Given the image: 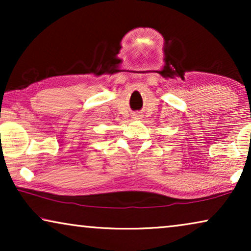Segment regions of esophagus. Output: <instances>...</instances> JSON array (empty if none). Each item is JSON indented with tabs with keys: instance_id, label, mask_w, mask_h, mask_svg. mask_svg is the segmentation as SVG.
<instances>
[{
	"instance_id": "1",
	"label": "esophagus",
	"mask_w": 251,
	"mask_h": 251,
	"mask_svg": "<svg viewBox=\"0 0 251 251\" xmlns=\"http://www.w3.org/2000/svg\"><path fill=\"white\" fill-rule=\"evenodd\" d=\"M133 118H135V119H140V115L139 114H135V115H133Z\"/></svg>"
}]
</instances>
